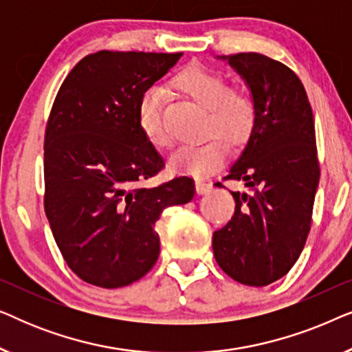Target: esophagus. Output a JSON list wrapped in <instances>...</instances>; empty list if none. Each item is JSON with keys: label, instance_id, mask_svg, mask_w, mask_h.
Returning <instances> with one entry per match:
<instances>
[{"label": "esophagus", "instance_id": "34e87169", "mask_svg": "<svg viewBox=\"0 0 352 352\" xmlns=\"http://www.w3.org/2000/svg\"><path fill=\"white\" fill-rule=\"evenodd\" d=\"M195 189H197V194L204 195V194H208L213 189V184L208 181H204V179H197L195 182Z\"/></svg>", "mask_w": 352, "mask_h": 352}]
</instances>
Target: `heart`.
Here are the masks:
<instances>
[{
  "instance_id": "b5f03b06",
  "label": "heart",
  "mask_w": 352,
  "mask_h": 352,
  "mask_svg": "<svg viewBox=\"0 0 352 352\" xmlns=\"http://www.w3.org/2000/svg\"><path fill=\"white\" fill-rule=\"evenodd\" d=\"M173 85L206 109L205 133L210 136L195 146L181 147L171 158V168L186 175L206 176L224 165L229 153L226 140L234 147L248 142L258 123V104L247 89L229 88L219 72L200 64L181 69L173 76ZM138 122L152 146L171 147L173 136L157 88H148L139 99Z\"/></svg>"
}]
</instances>
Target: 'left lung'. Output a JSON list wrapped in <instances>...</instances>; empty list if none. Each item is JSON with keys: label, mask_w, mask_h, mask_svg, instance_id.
I'll use <instances>...</instances> for the list:
<instances>
[{"label": "left lung", "mask_w": 352, "mask_h": 352, "mask_svg": "<svg viewBox=\"0 0 352 352\" xmlns=\"http://www.w3.org/2000/svg\"><path fill=\"white\" fill-rule=\"evenodd\" d=\"M223 59L247 81L258 123L224 177L252 192H232L234 216L213 234V252L234 280L264 287L290 271L309 234L320 176L314 115L290 67L259 52Z\"/></svg>", "instance_id": "8db88e82"}]
</instances>
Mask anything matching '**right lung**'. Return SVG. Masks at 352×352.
<instances>
[{"label": "right lung", "mask_w": 352, "mask_h": 352, "mask_svg": "<svg viewBox=\"0 0 352 352\" xmlns=\"http://www.w3.org/2000/svg\"><path fill=\"white\" fill-rule=\"evenodd\" d=\"M99 51L60 85L45 133V211L69 267L81 280L118 288L153 267L162 211L194 199L192 177L144 187L165 162L138 122L141 96L179 60Z\"/></svg>", "instance_id": "1"}]
</instances>
